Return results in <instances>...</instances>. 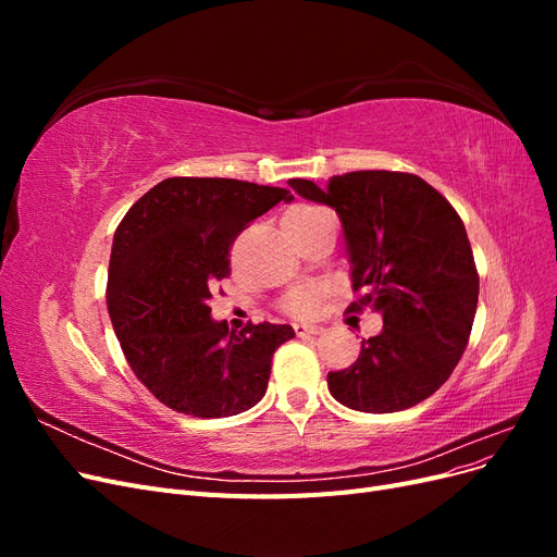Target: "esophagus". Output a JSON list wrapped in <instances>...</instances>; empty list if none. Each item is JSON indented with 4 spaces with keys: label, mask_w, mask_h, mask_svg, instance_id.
I'll list each match as a JSON object with an SVG mask.
<instances>
[{
    "label": "esophagus",
    "mask_w": 557,
    "mask_h": 557,
    "mask_svg": "<svg viewBox=\"0 0 557 557\" xmlns=\"http://www.w3.org/2000/svg\"><path fill=\"white\" fill-rule=\"evenodd\" d=\"M323 332V327L320 325H305V323H295V334L297 336H315Z\"/></svg>",
    "instance_id": "1"
}]
</instances>
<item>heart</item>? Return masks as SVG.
I'll use <instances>...</instances> for the list:
<instances>
[{
    "instance_id": "b5f03b06",
    "label": "heart",
    "mask_w": 557,
    "mask_h": 557,
    "mask_svg": "<svg viewBox=\"0 0 557 557\" xmlns=\"http://www.w3.org/2000/svg\"><path fill=\"white\" fill-rule=\"evenodd\" d=\"M325 213V209H318V207H297L293 211L285 213L283 221H311V218ZM320 297H323V288L313 283H305V285H295L283 297V309L288 311L290 315L297 318H309L318 311L320 305Z\"/></svg>"
}]
</instances>
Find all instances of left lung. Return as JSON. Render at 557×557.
Here are the masks:
<instances>
[{
	"instance_id": "8db88e82",
	"label": "left lung",
	"mask_w": 557,
	"mask_h": 557,
	"mask_svg": "<svg viewBox=\"0 0 557 557\" xmlns=\"http://www.w3.org/2000/svg\"><path fill=\"white\" fill-rule=\"evenodd\" d=\"M295 193L327 205L344 227L352 290L348 311H381L383 330L327 387L344 407L393 413L448 381L467 348L479 274L465 223L430 183L404 172H348L327 188L290 178Z\"/></svg>"
}]
</instances>
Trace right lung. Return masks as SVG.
<instances>
[{
    "mask_svg": "<svg viewBox=\"0 0 557 557\" xmlns=\"http://www.w3.org/2000/svg\"><path fill=\"white\" fill-rule=\"evenodd\" d=\"M290 190L234 178H164L113 234L107 305L125 358L164 407L195 418L237 416L264 397L274 350L290 325L211 318L230 276V248Z\"/></svg>",
    "mask_w": 557,
    "mask_h": 557,
    "instance_id": "1",
    "label": "right lung"
}]
</instances>
